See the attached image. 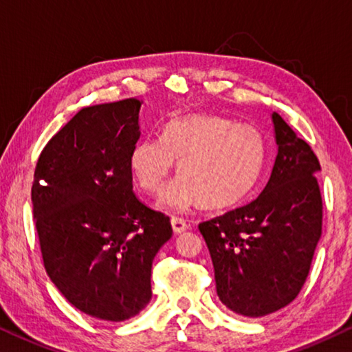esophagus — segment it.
I'll return each mask as SVG.
<instances>
[{"label":"esophagus","instance_id":"34e87169","mask_svg":"<svg viewBox=\"0 0 352 352\" xmlns=\"http://www.w3.org/2000/svg\"><path fill=\"white\" fill-rule=\"evenodd\" d=\"M170 224H172V228H174V233H177V235L178 233H183L188 228L186 221L180 219V217H172Z\"/></svg>","mask_w":352,"mask_h":352}]
</instances>
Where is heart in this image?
Masks as SVG:
<instances>
[{
    "instance_id": "heart-1",
    "label": "heart",
    "mask_w": 352,
    "mask_h": 352,
    "mask_svg": "<svg viewBox=\"0 0 352 352\" xmlns=\"http://www.w3.org/2000/svg\"><path fill=\"white\" fill-rule=\"evenodd\" d=\"M177 163L182 177L167 189L161 206L183 213L202 202L226 208L243 200L265 164L263 138L254 126L221 116L172 120L163 138H144L130 155V170L150 196L163 192Z\"/></svg>"
}]
</instances>
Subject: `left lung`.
<instances>
[{
    "label": "left lung",
    "instance_id": "left-lung-1",
    "mask_svg": "<svg viewBox=\"0 0 352 352\" xmlns=\"http://www.w3.org/2000/svg\"><path fill=\"white\" fill-rule=\"evenodd\" d=\"M277 155L270 180L252 202L199 226L227 309L270 315L298 296L321 238L322 200L314 150L272 113Z\"/></svg>",
    "mask_w": 352,
    "mask_h": 352
}]
</instances>
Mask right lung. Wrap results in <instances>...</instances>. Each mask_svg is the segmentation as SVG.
Segmentation results:
<instances>
[{"instance_id": "add662e5", "label": "right lung", "mask_w": 352, "mask_h": 352, "mask_svg": "<svg viewBox=\"0 0 352 352\" xmlns=\"http://www.w3.org/2000/svg\"><path fill=\"white\" fill-rule=\"evenodd\" d=\"M142 102L82 108L38 156L31 199L47 274L69 302L125 321L152 299V263L172 236L133 192L130 155Z\"/></svg>"}]
</instances>
